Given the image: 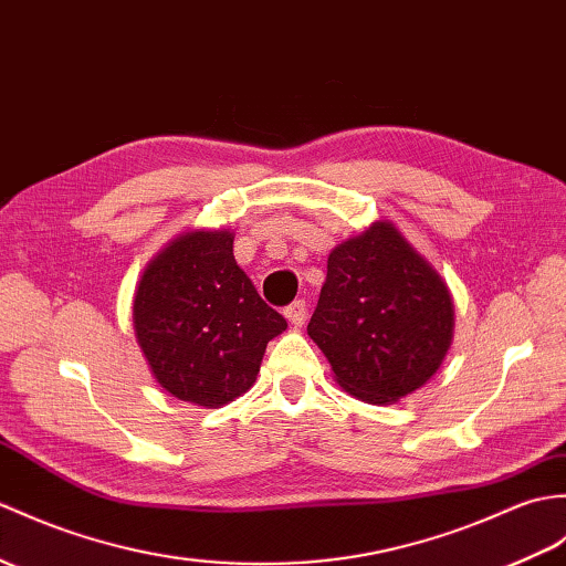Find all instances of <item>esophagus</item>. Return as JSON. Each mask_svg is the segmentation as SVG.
Masks as SVG:
<instances>
[{"mask_svg":"<svg viewBox=\"0 0 566 566\" xmlns=\"http://www.w3.org/2000/svg\"><path fill=\"white\" fill-rule=\"evenodd\" d=\"M284 315H286V321L292 323L294 327H301V325L306 323V315H308L306 301L298 298V301H294V304H289V306L284 308Z\"/></svg>","mask_w":566,"mask_h":566,"instance_id":"34e87169","label":"esophagus"}]
</instances>
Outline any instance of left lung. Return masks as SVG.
<instances>
[{
	"mask_svg": "<svg viewBox=\"0 0 566 566\" xmlns=\"http://www.w3.org/2000/svg\"><path fill=\"white\" fill-rule=\"evenodd\" d=\"M308 335L349 396L396 402L441 366L453 337V298L402 233L376 221L327 258Z\"/></svg>",
	"mask_w": 566,
	"mask_h": 566,
	"instance_id": "1",
	"label": "left lung"
}]
</instances>
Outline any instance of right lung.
<instances>
[{"mask_svg": "<svg viewBox=\"0 0 566 566\" xmlns=\"http://www.w3.org/2000/svg\"><path fill=\"white\" fill-rule=\"evenodd\" d=\"M154 378L178 400L221 407L255 384L286 321L233 260L231 231H188L144 270L133 306Z\"/></svg>", "mask_w": 566, "mask_h": 566, "instance_id": "obj_1", "label": "right lung"}]
</instances>
